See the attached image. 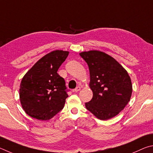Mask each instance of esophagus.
Masks as SVG:
<instances>
[{
  "label": "esophagus",
  "mask_w": 153,
  "mask_h": 153,
  "mask_svg": "<svg viewBox=\"0 0 153 153\" xmlns=\"http://www.w3.org/2000/svg\"><path fill=\"white\" fill-rule=\"evenodd\" d=\"M80 90H81V87H77L75 88V89H74L73 91H74V92H76H76L79 91Z\"/></svg>",
  "instance_id": "1"
}]
</instances>
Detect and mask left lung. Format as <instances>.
<instances>
[{
    "label": "left lung",
    "instance_id": "1",
    "mask_svg": "<svg viewBox=\"0 0 153 153\" xmlns=\"http://www.w3.org/2000/svg\"><path fill=\"white\" fill-rule=\"evenodd\" d=\"M89 66L92 100L85 103L90 112L101 120L117 116L130 100L132 92L127 71L111 56L100 51L80 53Z\"/></svg>",
    "mask_w": 153,
    "mask_h": 153
}]
</instances>
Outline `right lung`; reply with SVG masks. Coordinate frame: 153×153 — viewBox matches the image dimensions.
Masks as SVG:
<instances>
[{"label": "right lung", "instance_id": "1", "mask_svg": "<svg viewBox=\"0 0 153 153\" xmlns=\"http://www.w3.org/2000/svg\"><path fill=\"white\" fill-rule=\"evenodd\" d=\"M68 52L55 50L42 57L27 72L21 81L19 97L28 116L48 120L64 108L68 97L64 78L58 74Z\"/></svg>", "mask_w": 153, "mask_h": 153}]
</instances>
